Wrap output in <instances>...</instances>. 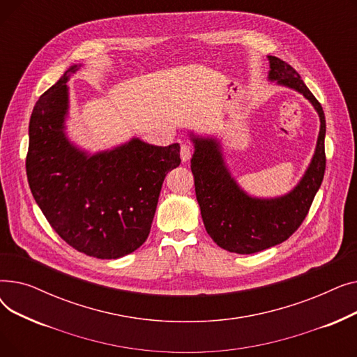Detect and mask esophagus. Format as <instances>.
Listing matches in <instances>:
<instances>
[{
  "label": "esophagus",
  "mask_w": 357,
  "mask_h": 357,
  "mask_svg": "<svg viewBox=\"0 0 357 357\" xmlns=\"http://www.w3.org/2000/svg\"><path fill=\"white\" fill-rule=\"evenodd\" d=\"M191 155H192L191 146L183 143V144L181 146V159H182V162H188V160L191 159Z\"/></svg>",
  "instance_id": "34e87169"
}]
</instances>
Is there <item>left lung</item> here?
I'll return each instance as SVG.
<instances>
[{
  "instance_id": "left-lung-1",
  "label": "left lung",
  "mask_w": 357,
  "mask_h": 357,
  "mask_svg": "<svg viewBox=\"0 0 357 357\" xmlns=\"http://www.w3.org/2000/svg\"><path fill=\"white\" fill-rule=\"evenodd\" d=\"M268 59L269 81L303 93L320 117L314 156L291 192L276 198L250 197L231 176L220 142L191 133L195 147L191 171L205 230L221 249L238 255H252L289 238L307 217L326 171V117L321 104L291 65L275 56Z\"/></svg>"
}]
</instances>
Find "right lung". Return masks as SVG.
<instances>
[{"mask_svg": "<svg viewBox=\"0 0 357 357\" xmlns=\"http://www.w3.org/2000/svg\"><path fill=\"white\" fill-rule=\"evenodd\" d=\"M70 66L36 102L29 124L26 171L31 194L69 246L119 259L146 241L166 174L181 163L179 143L153 146L135 137L89 155L69 142L65 119Z\"/></svg>", "mask_w": 357, "mask_h": 357, "instance_id": "1", "label": "right lung"}]
</instances>
